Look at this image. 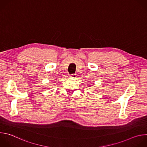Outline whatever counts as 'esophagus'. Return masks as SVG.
<instances>
[{
  "mask_svg": "<svg viewBox=\"0 0 147 147\" xmlns=\"http://www.w3.org/2000/svg\"><path fill=\"white\" fill-rule=\"evenodd\" d=\"M76 77H77V75H76V74H71V75H70V77H71V78H76Z\"/></svg>",
  "mask_w": 147,
  "mask_h": 147,
  "instance_id": "1",
  "label": "esophagus"
}]
</instances>
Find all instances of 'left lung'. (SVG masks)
I'll use <instances>...</instances> for the list:
<instances>
[{"instance_id": "left-lung-1", "label": "left lung", "mask_w": 147, "mask_h": 147, "mask_svg": "<svg viewBox=\"0 0 147 147\" xmlns=\"http://www.w3.org/2000/svg\"><path fill=\"white\" fill-rule=\"evenodd\" d=\"M88 86H89V87H90V86H88Z\"/></svg>"}]
</instances>
